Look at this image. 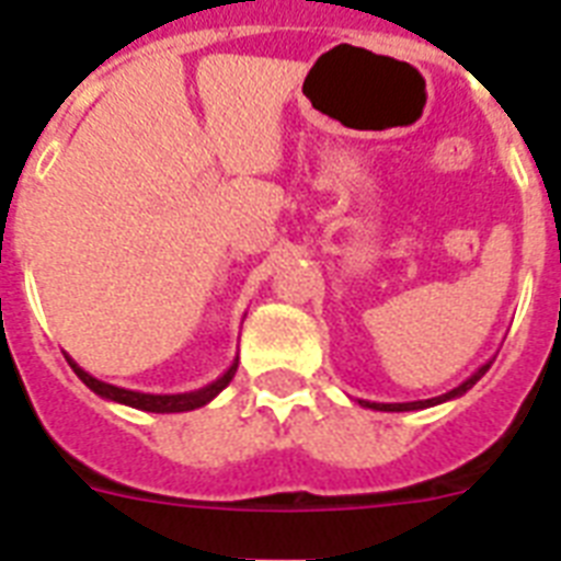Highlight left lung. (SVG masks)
Returning a JSON list of instances; mask_svg holds the SVG:
<instances>
[{
	"label": "left lung",
	"instance_id": "left-lung-1",
	"mask_svg": "<svg viewBox=\"0 0 561 561\" xmlns=\"http://www.w3.org/2000/svg\"><path fill=\"white\" fill-rule=\"evenodd\" d=\"M489 369V364H483V367L478 369V373H471L466 381L460 383V387H454V390H448L445 396H436V399H425V401H399V404H381V401H364L358 399L360 408H373V410H387V413H404V410H422V408H434V404H443V401H451L457 399V396H462V392H469L474 383L483 378V373Z\"/></svg>",
	"mask_w": 561,
	"mask_h": 561
}]
</instances>
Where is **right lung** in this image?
<instances>
[{
  "instance_id": "1",
  "label": "right lung",
  "mask_w": 561,
  "mask_h": 561,
  "mask_svg": "<svg viewBox=\"0 0 561 561\" xmlns=\"http://www.w3.org/2000/svg\"><path fill=\"white\" fill-rule=\"evenodd\" d=\"M69 360V367L75 369V375L81 378L87 387H90L95 396L107 401H116V404H127V408H136V410H148V413H183V410H197L203 404H209L215 396H218L229 381H232V375L238 369V358L229 364V369L220 378H215L211 383L201 387V390H192V392H174V396H157V392H136V390H125V387H116V383H107V381H99L95 375H90L87 369H81L75 364L72 358Z\"/></svg>"
}]
</instances>
